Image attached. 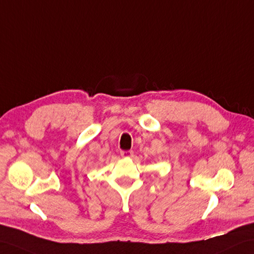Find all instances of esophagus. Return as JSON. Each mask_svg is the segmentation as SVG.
<instances>
[{
  "instance_id": "1",
  "label": "esophagus",
  "mask_w": 254,
  "mask_h": 254,
  "mask_svg": "<svg viewBox=\"0 0 254 254\" xmlns=\"http://www.w3.org/2000/svg\"><path fill=\"white\" fill-rule=\"evenodd\" d=\"M121 156L123 158H131L133 156V151L132 150H122Z\"/></svg>"
}]
</instances>
